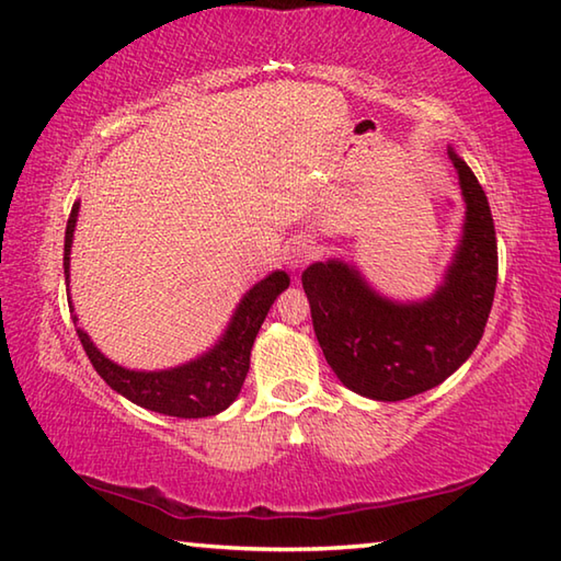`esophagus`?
Returning a JSON list of instances; mask_svg holds the SVG:
<instances>
[{"mask_svg": "<svg viewBox=\"0 0 561 561\" xmlns=\"http://www.w3.org/2000/svg\"><path fill=\"white\" fill-rule=\"evenodd\" d=\"M308 259H310V251H308V247H305V244H298V247H293L288 251V266L290 268H300Z\"/></svg>", "mask_w": 561, "mask_h": 561, "instance_id": "1", "label": "esophagus"}]
</instances>
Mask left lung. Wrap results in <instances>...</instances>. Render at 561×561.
Wrapping results in <instances>:
<instances>
[{
	"instance_id": "8db88e82",
	"label": "left lung",
	"mask_w": 561,
	"mask_h": 561,
	"mask_svg": "<svg viewBox=\"0 0 561 561\" xmlns=\"http://www.w3.org/2000/svg\"><path fill=\"white\" fill-rule=\"evenodd\" d=\"M467 203L459 247L439 288L420 302L376 293L352 263L302 271L312 327L327 364L354 393L396 403L439 386L473 354L491 314L499 247L477 175L449 149Z\"/></svg>"
}]
</instances>
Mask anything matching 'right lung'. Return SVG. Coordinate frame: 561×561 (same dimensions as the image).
Returning a JSON list of instances; mask_svg holds the SVG:
<instances>
[{"label":"right lung","mask_w":561,"mask_h":561,"mask_svg":"<svg viewBox=\"0 0 561 561\" xmlns=\"http://www.w3.org/2000/svg\"><path fill=\"white\" fill-rule=\"evenodd\" d=\"M80 203L72 205V213L66 227V249H62V268H66V283L70 290V247L72 231L78 225ZM290 278L285 271H273L271 276L259 280L253 288L239 300L234 314L227 324L219 342L193 362L181 364L163 371H131L119 364L110 362L98 346L92 344L88 332L78 327V336L84 354L94 366L104 383L131 403L146 410L161 412L171 417H213L217 412L227 410L234 403L251 364V346L261 330L263 320L276 302L278 295L288 288ZM72 322L78 324V314L72 310V300L68 298Z\"/></svg>","instance_id":"add662e5"}]
</instances>
